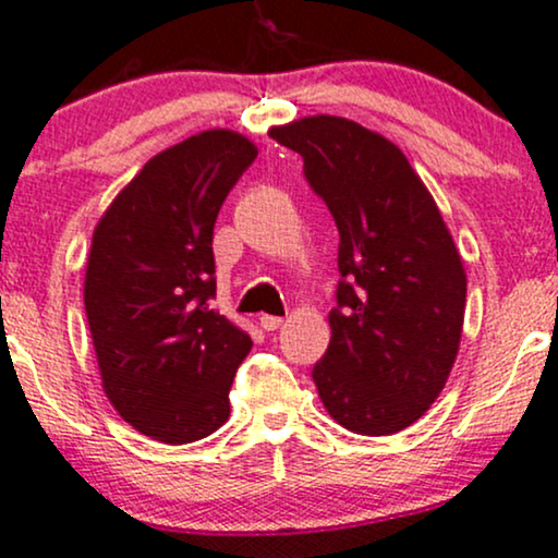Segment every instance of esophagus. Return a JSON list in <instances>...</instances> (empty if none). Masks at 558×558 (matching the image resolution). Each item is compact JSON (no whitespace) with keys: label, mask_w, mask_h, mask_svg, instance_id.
Segmentation results:
<instances>
[{"label":"esophagus","mask_w":558,"mask_h":558,"mask_svg":"<svg viewBox=\"0 0 558 558\" xmlns=\"http://www.w3.org/2000/svg\"><path fill=\"white\" fill-rule=\"evenodd\" d=\"M281 326L279 316H260V329L264 331H277Z\"/></svg>","instance_id":"34e87169"}]
</instances>
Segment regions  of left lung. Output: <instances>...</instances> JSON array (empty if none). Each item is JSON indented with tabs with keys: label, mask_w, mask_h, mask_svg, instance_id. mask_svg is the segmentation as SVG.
<instances>
[{
	"label": "left lung",
	"mask_w": 558,
	"mask_h": 558,
	"mask_svg": "<svg viewBox=\"0 0 558 558\" xmlns=\"http://www.w3.org/2000/svg\"><path fill=\"white\" fill-rule=\"evenodd\" d=\"M339 229L331 342L313 368L318 397L342 428L404 430L436 402L460 352L468 277L434 195L408 156L344 117L274 128Z\"/></svg>",
	"instance_id": "8db88e82"
}]
</instances>
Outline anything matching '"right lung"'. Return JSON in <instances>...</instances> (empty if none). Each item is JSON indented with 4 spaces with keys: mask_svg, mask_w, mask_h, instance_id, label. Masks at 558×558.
Here are the masks:
<instances>
[{
    "mask_svg": "<svg viewBox=\"0 0 558 558\" xmlns=\"http://www.w3.org/2000/svg\"><path fill=\"white\" fill-rule=\"evenodd\" d=\"M258 148L206 130L161 150L120 190L94 229L85 316L114 410L161 444L211 436L251 337L211 311L214 225Z\"/></svg>",
    "mask_w": 558,
    "mask_h": 558,
    "instance_id": "right-lung-1",
    "label": "right lung"
}]
</instances>
